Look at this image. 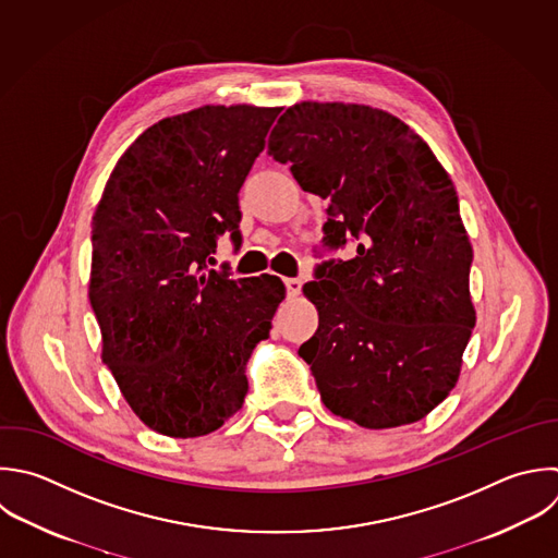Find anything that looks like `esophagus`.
<instances>
[{
	"instance_id": "1",
	"label": "esophagus",
	"mask_w": 558,
	"mask_h": 558,
	"mask_svg": "<svg viewBox=\"0 0 558 558\" xmlns=\"http://www.w3.org/2000/svg\"><path fill=\"white\" fill-rule=\"evenodd\" d=\"M301 279H286V288H288V294L290 296H296L301 292Z\"/></svg>"
}]
</instances>
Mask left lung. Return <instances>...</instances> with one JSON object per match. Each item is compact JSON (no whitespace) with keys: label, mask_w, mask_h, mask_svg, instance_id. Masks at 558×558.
<instances>
[{"label":"left lung","mask_w":558,"mask_h":558,"mask_svg":"<svg viewBox=\"0 0 558 558\" xmlns=\"http://www.w3.org/2000/svg\"><path fill=\"white\" fill-rule=\"evenodd\" d=\"M268 155L329 203V246L360 240L303 288L318 329L299 355L323 403L368 429L421 421L456 386L475 325L473 248L449 174L408 124L366 105H292Z\"/></svg>","instance_id":"1"}]
</instances>
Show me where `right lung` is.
<instances>
[{
  "label": "right lung",
  "instance_id": "add662e5",
  "mask_svg": "<svg viewBox=\"0 0 558 558\" xmlns=\"http://www.w3.org/2000/svg\"><path fill=\"white\" fill-rule=\"evenodd\" d=\"M281 107L207 105L144 131L113 168L92 227L89 301L102 362L150 429L216 432L240 412L244 366L286 299L279 277L207 270L240 242V203Z\"/></svg>",
  "mask_w": 558,
  "mask_h": 558
}]
</instances>
